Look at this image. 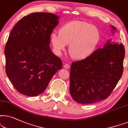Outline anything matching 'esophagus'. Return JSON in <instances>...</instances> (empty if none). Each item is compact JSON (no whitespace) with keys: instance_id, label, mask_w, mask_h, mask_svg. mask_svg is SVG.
Wrapping results in <instances>:
<instances>
[{"instance_id":"1","label":"esophagus","mask_w":128,"mask_h":128,"mask_svg":"<svg viewBox=\"0 0 128 128\" xmlns=\"http://www.w3.org/2000/svg\"><path fill=\"white\" fill-rule=\"evenodd\" d=\"M70 67V65H68V64H65L64 65V68L66 69H68Z\"/></svg>"}]
</instances>
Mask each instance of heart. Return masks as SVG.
I'll return each mask as SVG.
<instances>
[{
	"label": "heart",
	"instance_id": "obj_1",
	"mask_svg": "<svg viewBox=\"0 0 128 128\" xmlns=\"http://www.w3.org/2000/svg\"><path fill=\"white\" fill-rule=\"evenodd\" d=\"M100 33L94 26L82 21L70 22L62 26L58 34L52 33L50 42L54 52L61 55L69 44L68 52L72 58L78 60L90 57L98 47Z\"/></svg>",
	"mask_w": 128,
	"mask_h": 128
}]
</instances>
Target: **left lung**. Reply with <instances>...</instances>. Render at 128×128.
Returning a JSON list of instances; mask_svg holds the SVG:
<instances>
[{
  "label": "left lung",
  "mask_w": 128,
  "mask_h": 128,
  "mask_svg": "<svg viewBox=\"0 0 128 128\" xmlns=\"http://www.w3.org/2000/svg\"><path fill=\"white\" fill-rule=\"evenodd\" d=\"M110 26L114 33L116 28ZM124 57L123 44L108 40L90 57L72 62L70 92L73 100L87 104L110 96L122 76Z\"/></svg>",
  "instance_id": "left-lung-1"
}]
</instances>
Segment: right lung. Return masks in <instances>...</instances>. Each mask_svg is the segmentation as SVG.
<instances>
[{
  "mask_svg": "<svg viewBox=\"0 0 128 128\" xmlns=\"http://www.w3.org/2000/svg\"><path fill=\"white\" fill-rule=\"evenodd\" d=\"M59 18L50 13H31L16 24L8 36L4 48L6 72L22 94L40 95L62 68L61 59L49 46Z\"/></svg>",
  "mask_w": 128,
  "mask_h": 128,
  "instance_id": "add662e5",
  "label": "right lung"
}]
</instances>
